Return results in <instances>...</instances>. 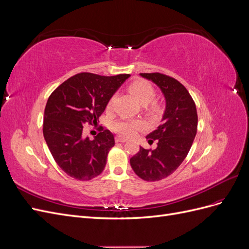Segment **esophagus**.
<instances>
[{"label": "esophagus", "instance_id": "34e87169", "mask_svg": "<svg viewBox=\"0 0 249 249\" xmlns=\"http://www.w3.org/2000/svg\"><path fill=\"white\" fill-rule=\"evenodd\" d=\"M115 141H116V142H125L126 139H124V138H123V137L117 136V137L115 138Z\"/></svg>", "mask_w": 249, "mask_h": 249}]
</instances>
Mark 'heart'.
<instances>
[{
  "instance_id": "b5f03b06",
  "label": "heart",
  "mask_w": 249,
  "mask_h": 249,
  "mask_svg": "<svg viewBox=\"0 0 249 249\" xmlns=\"http://www.w3.org/2000/svg\"><path fill=\"white\" fill-rule=\"evenodd\" d=\"M129 90L148 112L157 114L160 111L159 105L153 101L155 99L156 92L150 83L145 80H136L129 86ZM113 101H114V97H111L107 104L108 110L112 109ZM143 125L144 124H143L141 120L122 119L114 124V131L123 137H132L138 130L142 129Z\"/></svg>"
}]
</instances>
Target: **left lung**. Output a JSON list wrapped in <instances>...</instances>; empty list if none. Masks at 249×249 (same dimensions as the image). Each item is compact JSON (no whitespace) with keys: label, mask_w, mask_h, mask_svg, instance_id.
I'll return each mask as SVG.
<instances>
[{"label":"left lung","mask_w":249,"mask_h":249,"mask_svg":"<svg viewBox=\"0 0 249 249\" xmlns=\"http://www.w3.org/2000/svg\"><path fill=\"white\" fill-rule=\"evenodd\" d=\"M140 76L161 89L166 106L162 124L146 136L149 144L157 141V147H140L130 163L139 178L156 182L175 172L189 153L197 132V112L190 93L178 80L160 72Z\"/></svg>","instance_id":"8db88e82"}]
</instances>
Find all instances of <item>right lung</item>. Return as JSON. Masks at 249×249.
I'll use <instances>...</instances> for the list:
<instances>
[{"mask_svg":"<svg viewBox=\"0 0 249 249\" xmlns=\"http://www.w3.org/2000/svg\"><path fill=\"white\" fill-rule=\"evenodd\" d=\"M129 77L81 72L50 95L44 109L43 137L54 160L70 177L89 180L103 172L109 150L115 144L114 136L102 129L90 140L83 126L97 124L109 100Z\"/></svg>","mask_w":249,"mask_h":249,"instance_id":"1","label":"right lung"}]
</instances>
